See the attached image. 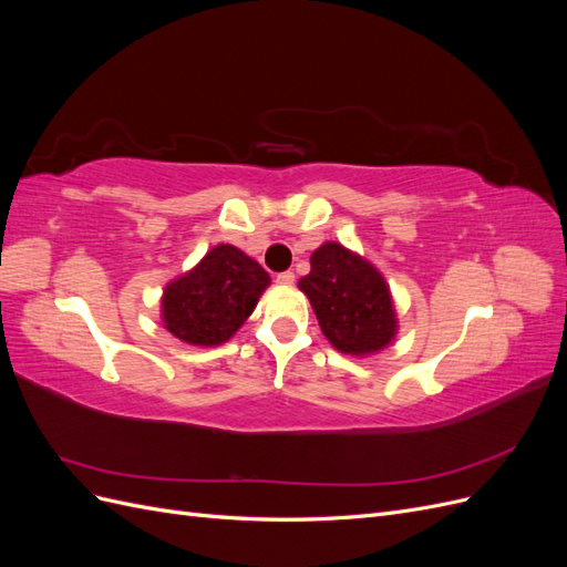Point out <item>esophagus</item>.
<instances>
[{
    "label": "esophagus",
    "instance_id": "esophagus-1",
    "mask_svg": "<svg viewBox=\"0 0 567 567\" xmlns=\"http://www.w3.org/2000/svg\"><path fill=\"white\" fill-rule=\"evenodd\" d=\"M277 284H281V286H293V284H296V274H293V271H281V274H277Z\"/></svg>",
    "mask_w": 567,
    "mask_h": 567
}]
</instances>
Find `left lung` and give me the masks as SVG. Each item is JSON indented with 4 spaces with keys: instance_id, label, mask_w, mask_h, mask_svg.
<instances>
[{
    "instance_id": "8db88e82",
    "label": "left lung",
    "mask_w": 567,
    "mask_h": 567,
    "mask_svg": "<svg viewBox=\"0 0 567 567\" xmlns=\"http://www.w3.org/2000/svg\"><path fill=\"white\" fill-rule=\"evenodd\" d=\"M310 267L298 286L310 298L321 331L336 350L371 354L390 346L398 333V317L379 269L333 241L312 252Z\"/></svg>"
}]
</instances>
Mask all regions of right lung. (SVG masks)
<instances>
[{"label":"right lung","instance_id":"add662e5","mask_svg":"<svg viewBox=\"0 0 567 567\" xmlns=\"http://www.w3.org/2000/svg\"><path fill=\"white\" fill-rule=\"evenodd\" d=\"M269 274L238 248L215 246L163 293L165 329L188 346L227 342L252 315Z\"/></svg>","mask_w":567,"mask_h":567}]
</instances>
